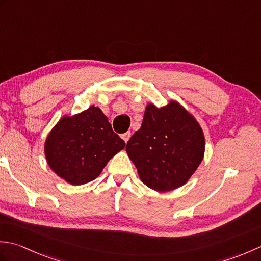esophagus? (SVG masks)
I'll list each match as a JSON object with an SVG mask.
<instances>
[{
    "mask_svg": "<svg viewBox=\"0 0 261 261\" xmlns=\"http://www.w3.org/2000/svg\"><path fill=\"white\" fill-rule=\"evenodd\" d=\"M121 137H122V139L124 140V142L126 143L127 141H129V139H130V137H131V132H130V131H127V132H125V134L122 135Z\"/></svg>",
    "mask_w": 261,
    "mask_h": 261,
    "instance_id": "34e87169",
    "label": "esophagus"
}]
</instances>
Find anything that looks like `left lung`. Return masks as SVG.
<instances>
[{
    "mask_svg": "<svg viewBox=\"0 0 261 261\" xmlns=\"http://www.w3.org/2000/svg\"><path fill=\"white\" fill-rule=\"evenodd\" d=\"M125 150L143 184L156 192L174 191L201 165L204 132L195 116L174 99L162 108L149 103Z\"/></svg>",
    "mask_w": 261,
    "mask_h": 261,
    "instance_id": "8db88e82",
    "label": "left lung"
}]
</instances>
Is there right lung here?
Instances as JSON below:
<instances>
[{
    "label": "right lung",
    "mask_w": 261,
    "mask_h": 261,
    "mask_svg": "<svg viewBox=\"0 0 261 261\" xmlns=\"http://www.w3.org/2000/svg\"><path fill=\"white\" fill-rule=\"evenodd\" d=\"M124 147L102 110L92 105L57 122L46 138L45 156L55 174L76 186L95 179Z\"/></svg>",
    "instance_id": "add662e5"
}]
</instances>
